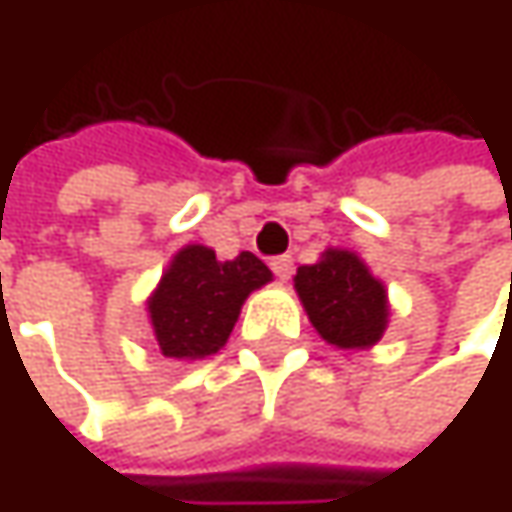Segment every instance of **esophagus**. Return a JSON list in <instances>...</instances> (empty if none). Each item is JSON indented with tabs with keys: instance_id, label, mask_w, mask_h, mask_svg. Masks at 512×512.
Segmentation results:
<instances>
[{
	"instance_id": "34e87169",
	"label": "esophagus",
	"mask_w": 512,
	"mask_h": 512,
	"mask_svg": "<svg viewBox=\"0 0 512 512\" xmlns=\"http://www.w3.org/2000/svg\"><path fill=\"white\" fill-rule=\"evenodd\" d=\"M269 266H272V272L281 278V281H287L290 275H293V257L290 255H278L269 260Z\"/></svg>"
}]
</instances>
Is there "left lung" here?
I'll list each match as a JSON object with an SVG mask.
<instances>
[{"label": "left lung", "instance_id": "left-lung-1", "mask_svg": "<svg viewBox=\"0 0 512 512\" xmlns=\"http://www.w3.org/2000/svg\"><path fill=\"white\" fill-rule=\"evenodd\" d=\"M296 293L314 329L335 347H370L385 332V287L353 252L332 249L323 260L299 266Z\"/></svg>", "mask_w": 512, "mask_h": 512}]
</instances>
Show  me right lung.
I'll return each instance as SVG.
<instances>
[{
    "instance_id": "1",
    "label": "right lung",
    "mask_w": 512,
    "mask_h": 512,
    "mask_svg": "<svg viewBox=\"0 0 512 512\" xmlns=\"http://www.w3.org/2000/svg\"><path fill=\"white\" fill-rule=\"evenodd\" d=\"M269 278V266L252 252L234 260H216V252L204 246L177 252L148 302L162 356L204 358L219 353L246 296Z\"/></svg>"
}]
</instances>
